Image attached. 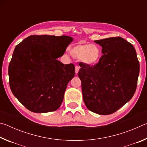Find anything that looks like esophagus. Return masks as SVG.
I'll return each mask as SVG.
<instances>
[{
	"label": "esophagus",
	"mask_w": 147,
	"mask_h": 147,
	"mask_svg": "<svg viewBox=\"0 0 147 147\" xmlns=\"http://www.w3.org/2000/svg\"><path fill=\"white\" fill-rule=\"evenodd\" d=\"M79 70H80V67H78V66H76V67H75V73H76V74L78 73Z\"/></svg>",
	"instance_id": "34e87169"
}]
</instances>
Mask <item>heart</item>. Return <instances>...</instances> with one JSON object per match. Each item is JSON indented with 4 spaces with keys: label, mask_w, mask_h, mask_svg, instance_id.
<instances>
[{
    "label": "heart",
    "mask_w": 147,
    "mask_h": 147,
    "mask_svg": "<svg viewBox=\"0 0 147 147\" xmlns=\"http://www.w3.org/2000/svg\"><path fill=\"white\" fill-rule=\"evenodd\" d=\"M70 53L74 58L90 67L98 63L102 57L101 49L96 45L78 44L70 49Z\"/></svg>",
    "instance_id": "obj_1"
}]
</instances>
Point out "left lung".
I'll return each mask as SVG.
<instances>
[{
	"label": "left lung",
	"mask_w": 147,
	"mask_h": 147,
	"mask_svg": "<svg viewBox=\"0 0 147 147\" xmlns=\"http://www.w3.org/2000/svg\"><path fill=\"white\" fill-rule=\"evenodd\" d=\"M102 47L100 61L81 67L83 99L89 110L109 115L130 100L136 90L139 63L134 46L121 37L94 41Z\"/></svg>",
	"instance_id": "1"
}]
</instances>
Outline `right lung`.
<instances>
[{
    "label": "right lung",
    "instance_id": "obj_1",
    "mask_svg": "<svg viewBox=\"0 0 147 147\" xmlns=\"http://www.w3.org/2000/svg\"><path fill=\"white\" fill-rule=\"evenodd\" d=\"M73 41L67 36L33 35L16 47L8 67L9 86L28 110L47 113L61 106L75 69L56 59Z\"/></svg>",
    "mask_w": 147,
    "mask_h": 147
}]
</instances>
